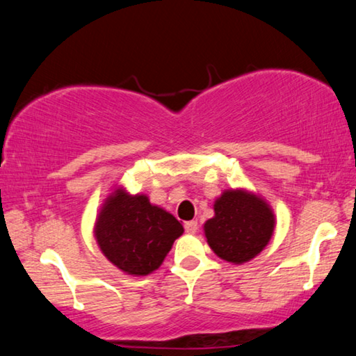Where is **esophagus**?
I'll list each match as a JSON object with an SVG mask.
<instances>
[{"label": "esophagus", "instance_id": "esophagus-1", "mask_svg": "<svg viewBox=\"0 0 356 356\" xmlns=\"http://www.w3.org/2000/svg\"><path fill=\"white\" fill-rule=\"evenodd\" d=\"M185 231L188 234H195L197 231V221H195V220L186 221L185 222Z\"/></svg>", "mask_w": 356, "mask_h": 356}]
</instances>
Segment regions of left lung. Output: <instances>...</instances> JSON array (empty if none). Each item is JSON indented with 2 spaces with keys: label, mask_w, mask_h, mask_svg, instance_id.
I'll use <instances>...</instances> for the list:
<instances>
[{
  "label": "left lung",
  "mask_w": 356,
  "mask_h": 356,
  "mask_svg": "<svg viewBox=\"0 0 356 356\" xmlns=\"http://www.w3.org/2000/svg\"><path fill=\"white\" fill-rule=\"evenodd\" d=\"M215 216L204 222V236L216 256L231 264L254 259L275 231L267 201L246 190H226L213 204Z\"/></svg>",
  "instance_id": "1"
}]
</instances>
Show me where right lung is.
I'll list each match as a JSON object with an SVG mask.
<instances>
[{
    "mask_svg": "<svg viewBox=\"0 0 356 356\" xmlns=\"http://www.w3.org/2000/svg\"><path fill=\"white\" fill-rule=\"evenodd\" d=\"M184 226L146 195L116 188L97 215L94 236L113 265L131 276H146L163 264Z\"/></svg>",
    "mask_w": 356,
    "mask_h": 356,
    "instance_id": "obj_1",
    "label": "right lung"
}]
</instances>
